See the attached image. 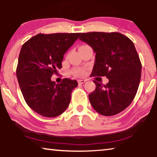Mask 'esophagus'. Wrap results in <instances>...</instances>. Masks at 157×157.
Here are the masks:
<instances>
[{
	"instance_id": "esophagus-1",
	"label": "esophagus",
	"mask_w": 157,
	"mask_h": 157,
	"mask_svg": "<svg viewBox=\"0 0 157 157\" xmlns=\"http://www.w3.org/2000/svg\"><path fill=\"white\" fill-rule=\"evenodd\" d=\"M78 82L79 84H83V83L85 82L86 80H85V79H78Z\"/></svg>"
}]
</instances>
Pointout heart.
Returning a JSON list of instances; mask_svg holds the SVG:
<instances>
[{
    "label": "heart",
    "instance_id": "obj_1",
    "mask_svg": "<svg viewBox=\"0 0 157 157\" xmlns=\"http://www.w3.org/2000/svg\"><path fill=\"white\" fill-rule=\"evenodd\" d=\"M82 46H87V45H82ZM82 46H81V47H82ZM74 75H75L77 76H83L85 75V73H86V71L85 69H82V68H78V69H75L73 71Z\"/></svg>",
    "mask_w": 157,
    "mask_h": 157
}]
</instances>
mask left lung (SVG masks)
<instances>
[{
    "label": "left lung",
    "instance_id": "1",
    "mask_svg": "<svg viewBox=\"0 0 157 157\" xmlns=\"http://www.w3.org/2000/svg\"><path fill=\"white\" fill-rule=\"evenodd\" d=\"M79 39L95 52L92 76H106V85L93 81L94 92L89 94L96 112L113 116L124 110L133 101L141 79L142 64L131 40L120 33H81Z\"/></svg>",
    "mask_w": 157,
    "mask_h": 157
}]
</instances>
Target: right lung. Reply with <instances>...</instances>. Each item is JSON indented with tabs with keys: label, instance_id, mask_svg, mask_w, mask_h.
<instances>
[{
	"label": "right lung",
	"instance_id": "add662e5",
	"mask_svg": "<svg viewBox=\"0 0 157 157\" xmlns=\"http://www.w3.org/2000/svg\"><path fill=\"white\" fill-rule=\"evenodd\" d=\"M80 33L38 34L23 44L19 54L16 75L28 105L46 117H56L67 109L75 79L56 84L51 77L62 68L64 55Z\"/></svg>",
	"mask_w": 157,
	"mask_h": 157
}]
</instances>
